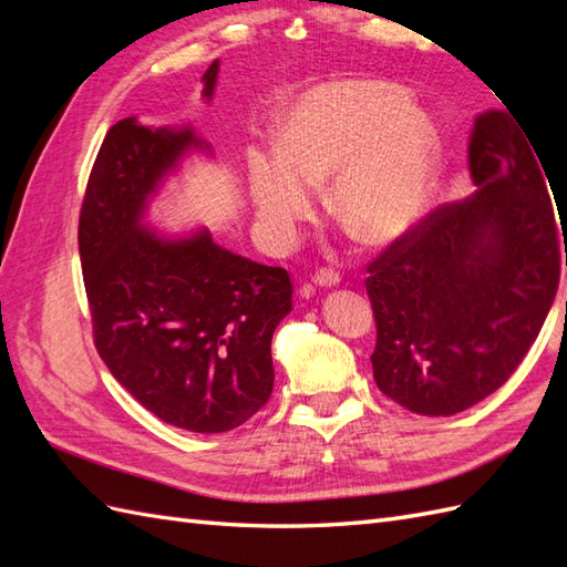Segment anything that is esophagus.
Wrapping results in <instances>:
<instances>
[{"mask_svg": "<svg viewBox=\"0 0 567 567\" xmlns=\"http://www.w3.org/2000/svg\"><path fill=\"white\" fill-rule=\"evenodd\" d=\"M319 288H336L340 284V274L333 269H319L312 279Z\"/></svg>", "mask_w": 567, "mask_h": 567, "instance_id": "1", "label": "esophagus"}]
</instances>
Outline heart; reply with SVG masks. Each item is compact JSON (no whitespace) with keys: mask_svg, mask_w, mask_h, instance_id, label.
<instances>
[{"mask_svg":"<svg viewBox=\"0 0 567 567\" xmlns=\"http://www.w3.org/2000/svg\"><path fill=\"white\" fill-rule=\"evenodd\" d=\"M277 153L248 156L255 217L277 244L315 213L317 188L333 177L331 208L357 238L385 246L402 238L431 203L442 140L400 84L321 82L279 113Z\"/></svg>","mask_w":567,"mask_h":567,"instance_id":"obj_1","label":"heart"}]
</instances>
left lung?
<instances>
[{
  "label": "left lung",
  "mask_w": 567,
  "mask_h": 567,
  "mask_svg": "<svg viewBox=\"0 0 567 567\" xmlns=\"http://www.w3.org/2000/svg\"><path fill=\"white\" fill-rule=\"evenodd\" d=\"M506 111L473 123L475 192L442 205L369 265L373 379L414 414L452 416L499 390L556 298L560 250L546 173Z\"/></svg>",
  "instance_id": "8db88e82"
}]
</instances>
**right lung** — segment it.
Returning a JSON list of instances; mask_svg holds the SVG:
<instances>
[{
	"mask_svg": "<svg viewBox=\"0 0 567 567\" xmlns=\"http://www.w3.org/2000/svg\"><path fill=\"white\" fill-rule=\"evenodd\" d=\"M219 61L203 73L213 101ZM192 153L213 156L194 125L115 123L99 148L80 213V260L94 342L113 379L161 421L227 433L274 388L271 336L290 312L288 271L236 255L205 227L167 234L148 208Z\"/></svg>",
	"mask_w": 567,
	"mask_h": 567,
	"instance_id": "add662e5",
	"label": "right lung"
}]
</instances>
